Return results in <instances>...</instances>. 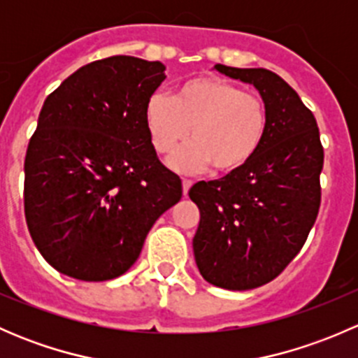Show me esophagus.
Returning <instances> with one entry per match:
<instances>
[{"mask_svg":"<svg viewBox=\"0 0 358 358\" xmlns=\"http://www.w3.org/2000/svg\"><path fill=\"white\" fill-rule=\"evenodd\" d=\"M182 187H183V196H187V194H189V189L192 187V180L183 178L182 180Z\"/></svg>","mask_w":358,"mask_h":358,"instance_id":"esophagus-1","label":"esophagus"}]
</instances>
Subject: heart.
Here are the masks:
<instances>
[{"label": "heart", "instance_id": "1", "mask_svg": "<svg viewBox=\"0 0 358 358\" xmlns=\"http://www.w3.org/2000/svg\"><path fill=\"white\" fill-rule=\"evenodd\" d=\"M145 124L159 154L171 152L190 129L192 142L169 157L173 169L197 173L213 166L218 173H234L258 152L268 114L255 93L223 78L204 76L182 83L173 99L154 93L147 100Z\"/></svg>", "mask_w": 358, "mask_h": 358}]
</instances>
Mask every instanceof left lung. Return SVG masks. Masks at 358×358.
<instances>
[{
  "label": "left lung",
  "instance_id": "1",
  "mask_svg": "<svg viewBox=\"0 0 358 358\" xmlns=\"http://www.w3.org/2000/svg\"><path fill=\"white\" fill-rule=\"evenodd\" d=\"M215 69L258 90L268 124L243 169L189 190L201 211L194 258L209 284L246 291L275 279L305 244L320 206L324 149L312 110L280 76Z\"/></svg>",
  "mask_w": 358,
  "mask_h": 358
}]
</instances>
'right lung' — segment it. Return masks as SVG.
<instances>
[{"label": "right lung", "mask_w": 358, "mask_h": 358, "mask_svg": "<svg viewBox=\"0 0 358 358\" xmlns=\"http://www.w3.org/2000/svg\"><path fill=\"white\" fill-rule=\"evenodd\" d=\"M161 62L109 57L46 96L24 162V209L43 258L72 279L128 272L182 180L161 164L145 124Z\"/></svg>", "instance_id": "1"}]
</instances>
